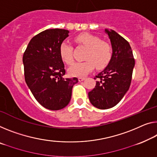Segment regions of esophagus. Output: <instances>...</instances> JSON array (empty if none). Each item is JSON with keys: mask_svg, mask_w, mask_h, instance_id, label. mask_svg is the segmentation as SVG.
Here are the masks:
<instances>
[{"mask_svg": "<svg viewBox=\"0 0 157 157\" xmlns=\"http://www.w3.org/2000/svg\"><path fill=\"white\" fill-rule=\"evenodd\" d=\"M83 80H85V78H84V77H79V78H78V81H83Z\"/></svg>", "mask_w": 157, "mask_h": 157, "instance_id": "34e87169", "label": "esophagus"}]
</instances>
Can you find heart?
I'll return each mask as SVG.
<instances>
[{
    "label": "heart",
    "instance_id": "1",
    "mask_svg": "<svg viewBox=\"0 0 157 157\" xmlns=\"http://www.w3.org/2000/svg\"><path fill=\"white\" fill-rule=\"evenodd\" d=\"M78 45L87 48L84 59L86 61L76 62L69 69V73L73 76H83L91 71L94 67L98 69L105 68L112 57V45L100 37L90 33H84L74 38ZM59 55L62 61L70 65L74 62L73 47L66 41L59 45Z\"/></svg>",
    "mask_w": 157,
    "mask_h": 157
}]
</instances>
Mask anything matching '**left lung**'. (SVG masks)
<instances>
[{"instance_id": "1", "label": "left lung", "mask_w": 157, "mask_h": 157, "mask_svg": "<svg viewBox=\"0 0 157 157\" xmlns=\"http://www.w3.org/2000/svg\"><path fill=\"white\" fill-rule=\"evenodd\" d=\"M109 36L113 55L107 67L94 79L96 85L88 93L94 107L107 109L119 103L131 86L135 59L129 43L114 30L105 29Z\"/></svg>"}]
</instances>
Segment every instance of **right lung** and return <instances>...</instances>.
<instances>
[{
	"mask_svg": "<svg viewBox=\"0 0 157 157\" xmlns=\"http://www.w3.org/2000/svg\"><path fill=\"white\" fill-rule=\"evenodd\" d=\"M69 31L51 29L33 36L23 55L25 81L36 100L50 110H59L68 105L72 88L78 78H64V64L59 45Z\"/></svg>",
	"mask_w": 157,
	"mask_h": 157,
	"instance_id": "right-lung-1",
	"label": "right lung"
}]
</instances>
